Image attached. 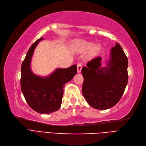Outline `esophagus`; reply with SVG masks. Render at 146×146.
<instances>
[{
	"label": "esophagus",
	"mask_w": 146,
	"mask_h": 146,
	"mask_svg": "<svg viewBox=\"0 0 146 146\" xmlns=\"http://www.w3.org/2000/svg\"><path fill=\"white\" fill-rule=\"evenodd\" d=\"M82 64L81 63H79L77 64V70H78V72L79 73L81 72V70H82Z\"/></svg>",
	"instance_id": "obj_1"
}]
</instances>
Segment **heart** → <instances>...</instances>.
Here are the masks:
<instances>
[{
  "mask_svg": "<svg viewBox=\"0 0 146 146\" xmlns=\"http://www.w3.org/2000/svg\"><path fill=\"white\" fill-rule=\"evenodd\" d=\"M73 50L77 53H84L88 51L87 56L88 58H92L96 56L101 50V45L96 44L93 45V43L82 39H78L75 40L73 44Z\"/></svg>",
  "mask_w": 146,
  "mask_h": 146,
  "instance_id": "b5f03b06",
  "label": "heart"
}]
</instances>
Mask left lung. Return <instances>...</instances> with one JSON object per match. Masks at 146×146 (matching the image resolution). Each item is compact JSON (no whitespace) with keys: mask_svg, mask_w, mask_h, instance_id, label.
Here are the masks:
<instances>
[{"mask_svg":"<svg viewBox=\"0 0 146 146\" xmlns=\"http://www.w3.org/2000/svg\"><path fill=\"white\" fill-rule=\"evenodd\" d=\"M101 57H97L82 69V92L88 104L106 110L115 106L123 96L128 82V59L116 43L110 51L107 67H101Z\"/></svg>","mask_w":146,"mask_h":146,"instance_id":"1","label":"left lung"}]
</instances>
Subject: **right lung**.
<instances>
[{"label":"right lung","mask_w":146,"mask_h":146,"mask_svg":"<svg viewBox=\"0 0 146 146\" xmlns=\"http://www.w3.org/2000/svg\"><path fill=\"white\" fill-rule=\"evenodd\" d=\"M40 37L28 51L21 67V86L27 102L39 113L47 114L57 111L60 107L65 84L77 73L76 65L67 68H57L46 77L35 74L31 70V61L36 46Z\"/></svg>","instance_id":"obj_1"}]
</instances>
